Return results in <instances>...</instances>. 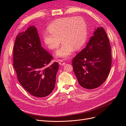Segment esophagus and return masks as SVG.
Listing matches in <instances>:
<instances>
[{"label": "esophagus", "mask_w": 126, "mask_h": 126, "mask_svg": "<svg viewBox=\"0 0 126 126\" xmlns=\"http://www.w3.org/2000/svg\"><path fill=\"white\" fill-rule=\"evenodd\" d=\"M65 63L63 62V60H59V64L61 65H65Z\"/></svg>", "instance_id": "esophagus-1"}]
</instances>
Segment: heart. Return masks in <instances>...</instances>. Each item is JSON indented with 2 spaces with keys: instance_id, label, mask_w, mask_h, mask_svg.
Segmentation results:
<instances>
[{
  "instance_id": "1",
  "label": "heart",
  "mask_w": 126,
  "mask_h": 126,
  "mask_svg": "<svg viewBox=\"0 0 126 126\" xmlns=\"http://www.w3.org/2000/svg\"><path fill=\"white\" fill-rule=\"evenodd\" d=\"M48 32L43 34L45 44L51 49L61 47L56 52L57 57L67 59L76 50L81 48L87 41V25L80 16L61 18L53 21L47 27Z\"/></svg>"
}]
</instances>
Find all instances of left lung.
I'll use <instances>...</instances> for the list:
<instances>
[{"mask_svg": "<svg viewBox=\"0 0 126 126\" xmlns=\"http://www.w3.org/2000/svg\"><path fill=\"white\" fill-rule=\"evenodd\" d=\"M111 46L103 28L95 29L86 47L72 61L74 72L82 87L98 88L106 81L111 66Z\"/></svg>", "mask_w": 126, "mask_h": 126, "instance_id": "obj_1", "label": "left lung"}]
</instances>
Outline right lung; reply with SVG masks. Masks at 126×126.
Masks as SVG:
<instances>
[{
    "label": "right lung",
    "instance_id": "add662e5",
    "mask_svg": "<svg viewBox=\"0 0 126 126\" xmlns=\"http://www.w3.org/2000/svg\"><path fill=\"white\" fill-rule=\"evenodd\" d=\"M42 47L36 28L28 27L18 34L13 49V66L20 84L32 95L43 98L55 87L59 64Z\"/></svg>",
    "mask_w": 126,
    "mask_h": 126
}]
</instances>
